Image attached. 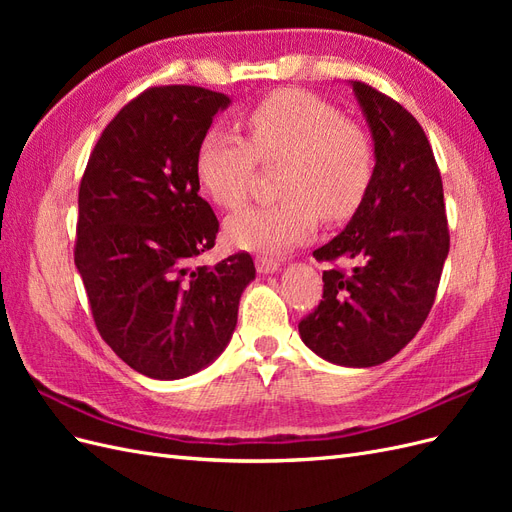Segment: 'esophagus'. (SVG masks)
Here are the masks:
<instances>
[{
    "label": "esophagus",
    "mask_w": 512,
    "mask_h": 512,
    "mask_svg": "<svg viewBox=\"0 0 512 512\" xmlns=\"http://www.w3.org/2000/svg\"><path fill=\"white\" fill-rule=\"evenodd\" d=\"M256 269L260 273H275L277 269H280V262H277L275 258H269V256H256Z\"/></svg>",
    "instance_id": "esophagus-1"
}]
</instances>
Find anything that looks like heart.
I'll return each mask as SVG.
<instances>
[{"label":"heart","mask_w":512,"mask_h":512,"mask_svg":"<svg viewBox=\"0 0 512 512\" xmlns=\"http://www.w3.org/2000/svg\"><path fill=\"white\" fill-rule=\"evenodd\" d=\"M247 141L211 128L196 147V179L215 205L237 209L252 190L258 162L277 168L282 198L247 207L226 222L241 250L275 254L307 239L318 218L337 224L359 211L376 177V147L359 123L303 89H277L243 117Z\"/></svg>","instance_id":"1"}]
</instances>
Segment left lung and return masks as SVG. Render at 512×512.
<instances>
[{
    "mask_svg": "<svg viewBox=\"0 0 512 512\" xmlns=\"http://www.w3.org/2000/svg\"><path fill=\"white\" fill-rule=\"evenodd\" d=\"M376 147V177L344 232L318 247L331 262L322 301L299 322L307 348L346 367L389 361L423 327L448 256L440 168L397 100L352 81Z\"/></svg>",
    "mask_w": 512,
    "mask_h": 512,
    "instance_id": "obj_1",
    "label": "left lung"
}]
</instances>
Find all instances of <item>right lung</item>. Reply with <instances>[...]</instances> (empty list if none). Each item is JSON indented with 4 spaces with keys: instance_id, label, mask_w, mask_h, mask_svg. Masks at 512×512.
I'll return each instance as SVG.
<instances>
[{
    "instance_id": "1",
    "label": "right lung",
    "mask_w": 512,
    "mask_h": 512,
    "mask_svg": "<svg viewBox=\"0 0 512 512\" xmlns=\"http://www.w3.org/2000/svg\"><path fill=\"white\" fill-rule=\"evenodd\" d=\"M228 102L196 85L145 89L104 128L81 179L74 265L91 316L123 363L156 380L218 359L256 277L247 252L194 265L220 230L198 196L196 147Z\"/></svg>"
}]
</instances>
